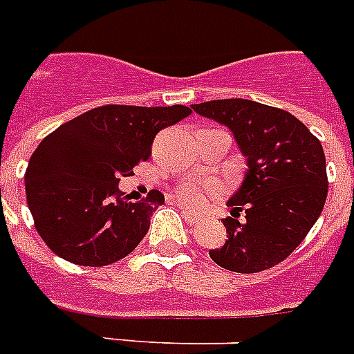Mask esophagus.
Here are the masks:
<instances>
[{
	"mask_svg": "<svg viewBox=\"0 0 354 354\" xmlns=\"http://www.w3.org/2000/svg\"><path fill=\"white\" fill-rule=\"evenodd\" d=\"M180 214H183V218L186 220L188 223H195L197 222V214H193L192 211H188L186 207H180Z\"/></svg>",
	"mask_w": 354,
	"mask_h": 354,
	"instance_id": "obj_1",
	"label": "esophagus"
}]
</instances>
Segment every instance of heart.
<instances>
[{
  "instance_id": "obj_1",
  "label": "heart",
  "mask_w": 354,
  "mask_h": 354,
  "mask_svg": "<svg viewBox=\"0 0 354 354\" xmlns=\"http://www.w3.org/2000/svg\"><path fill=\"white\" fill-rule=\"evenodd\" d=\"M209 192L206 184L201 183H183L177 188V198L188 207H201L204 204L206 193Z\"/></svg>"
}]
</instances>
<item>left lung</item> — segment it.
Returning a JSON list of instances; mask_svg holds the SVG:
<instances>
[{
  "mask_svg": "<svg viewBox=\"0 0 354 354\" xmlns=\"http://www.w3.org/2000/svg\"><path fill=\"white\" fill-rule=\"evenodd\" d=\"M201 116L227 127L247 170L227 201V240L211 249L214 263L240 274L270 268L304 240L328 195L321 141L283 109L252 100L225 98L193 104ZM241 210L246 214L238 221Z\"/></svg>",
  "mask_w": 354,
  "mask_h": 354,
  "instance_id": "8db88e82",
  "label": "left lung"
}]
</instances>
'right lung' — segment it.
Returning <instances> with one entry per match:
<instances>
[{"instance_id":"obj_1","label":"right lung","mask_w":354,"mask_h":354,"mask_svg":"<svg viewBox=\"0 0 354 354\" xmlns=\"http://www.w3.org/2000/svg\"><path fill=\"white\" fill-rule=\"evenodd\" d=\"M189 113L186 105H104L46 136L25 174L26 202L46 245L82 267H104L131 254L165 197L150 192L141 202L123 201L120 177L148 159L157 132Z\"/></svg>"}]
</instances>
